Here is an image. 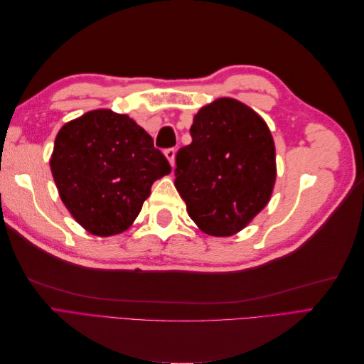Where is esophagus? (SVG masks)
<instances>
[{
    "label": "esophagus",
    "instance_id": "esophagus-1",
    "mask_svg": "<svg viewBox=\"0 0 364 364\" xmlns=\"http://www.w3.org/2000/svg\"><path fill=\"white\" fill-rule=\"evenodd\" d=\"M164 155H165V158L168 159V162H170L171 167H174V156H176V150H174V149H167V150L164 151Z\"/></svg>",
    "mask_w": 364,
    "mask_h": 364
}]
</instances>
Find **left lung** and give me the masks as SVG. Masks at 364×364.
Segmentation results:
<instances>
[{
	"mask_svg": "<svg viewBox=\"0 0 364 364\" xmlns=\"http://www.w3.org/2000/svg\"><path fill=\"white\" fill-rule=\"evenodd\" d=\"M193 142L176 156L174 186L202 232L230 237L269 203L277 181L270 129L255 111L222 97L193 118Z\"/></svg>",
	"mask_w": 364,
	"mask_h": 364,
	"instance_id": "left-lung-1",
	"label": "left lung"
}]
</instances>
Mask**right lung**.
I'll return each instance as SVG.
<instances>
[{
	"label": "right lung",
	"instance_id": "obj_1",
	"mask_svg": "<svg viewBox=\"0 0 364 364\" xmlns=\"http://www.w3.org/2000/svg\"><path fill=\"white\" fill-rule=\"evenodd\" d=\"M50 167L73 218L98 237L129 229L153 182L171 171L147 132L111 109H95L63 124Z\"/></svg>",
	"mask_w": 364,
	"mask_h": 364
}]
</instances>
